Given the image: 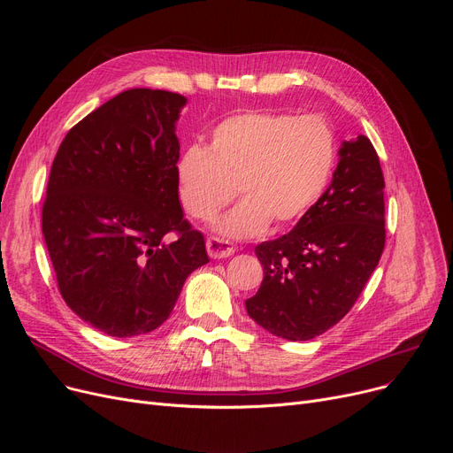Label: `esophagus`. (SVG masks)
Masks as SVG:
<instances>
[{"label": "esophagus", "mask_w": 453, "mask_h": 453, "mask_svg": "<svg viewBox=\"0 0 453 453\" xmlns=\"http://www.w3.org/2000/svg\"><path fill=\"white\" fill-rule=\"evenodd\" d=\"M205 246H207L209 257H212V258H227L234 253V246L231 242L220 239V236H209Z\"/></svg>", "instance_id": "obj_1"}]
</instances>
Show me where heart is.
<instances>
[{
    "mask_svg": "<svg viewBox=\"0 0 453 453\" xmlns=\"http://www.w3.org/2000/svg\"><path fill=\"white\" fill-rule=\"evenodd\" d=\"M336 159V134L319 115L234 113L209 132L205 149L190 145L181 152L178 196L190 219L209 222L239 190L242 200L219 231L248 239L270 222L284 227L301 220L323 196Z\"/></svg>",
    "mask_w": 453,
    "mask_h": 453,
    "instance_id": "obj_1",
    "label": "heart"
}]
</instances>
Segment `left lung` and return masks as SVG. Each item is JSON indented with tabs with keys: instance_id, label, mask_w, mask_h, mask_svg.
<instances>
[{
	"instance_id": "8db88e82",
	"label": "left lung",
	"mask_w": 453,
	"mask_h": 453,
	"mask_svg": "<svg viewBox=\"0 0 453 453\" xmlns=\"http://www.w3.org/2000/svg\"><path fill=\"white\" fill-rule=\"evenodd\" d=\"M384 174L365 135L343 141L332 183L296 227L255 248L265 270L248 314L272 334L312 340L358 301L386 246Z\"/></svg>"
}]
</instances>
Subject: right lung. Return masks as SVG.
Returning a JSON list of instances; mask_svg holds the SVG:
<instances>
[{
    "label": "right lung",
    "instance_id": "add662e5",
    "mask_svg": "<svg viewBox=\"0 0 453 453\" xmlns=\"http://www.w3.org/2000/svg\"><path fill=\"white\" fill-rule=\"evenodd\" d=\"M183 104L165 89L119 93L67 132L53 159L42 231L58 292L108 336L157 328L185 279L209 263L178 198Z\"/></svg>",
    "mask_w": 453,
    "mask_h": 453
}]
</instances>
